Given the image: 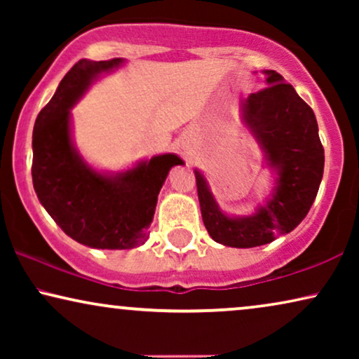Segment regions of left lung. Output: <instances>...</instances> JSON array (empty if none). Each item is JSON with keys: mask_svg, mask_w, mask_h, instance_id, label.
I'll list each match as a JSON object with an SVG mask.
<instances>
[{"mask_svg": "<svg viewBox=\"0 0 359 359\" xmlns=\"http://www.w3.org/2000/svg\"><path fill=\"white\" fill-rule=\"evenodd\" d=\"M266 88L242 100V122L263 150L274 175L266 201L248 215L220 209L204 173L196 168L201 214L214 242L253 248L286 235L306 217L323 176V147L311 106L274 70H264Z\"/></svg>", "mask_w": 359, "mask_h": 359, "instance_id": "left-lung-1", "label": "left lung"}]
</instances>
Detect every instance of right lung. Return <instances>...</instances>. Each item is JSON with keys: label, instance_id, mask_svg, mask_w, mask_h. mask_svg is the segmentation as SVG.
<instances>
[{"label": "right lung", "instance_id": "1", "mask_svg": "<svg viewBox=\"0 0 359 359\" xmlns=\"http://www.w3.org/2000/svg\"><path fill=\"white\" fill-rule=\"evenodd\" d=\"M124 58H83L39 112L32 132V183L43 209L68 237L90 248L127 250L144 243L166 176L184 161L175 154L140 160L124 171H100L78 151L72 107Z\"/></svg>", "mask_w": 359, "mask_h": 359}]
</instances>
